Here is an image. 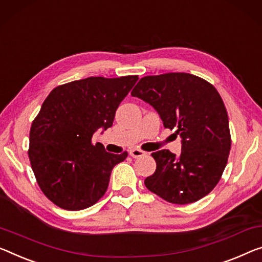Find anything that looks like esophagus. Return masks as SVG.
I'll list each match as a JSON object with an SVG mask.
<instances>
[{"label":"esophagus","instance_id":"obj_1","mask_svg":"<svg viewBox=\"0 0 262 262\" xmlns=\"http://www.w3.org/2000/svg\"><path fill=\"white\" fill-rule=\"evenodd\" d=\"M130 156L132 158H140V157L145 156V152L139 150V148H132V150H130Z\"/></svg>","mask_w":262,"mask_h":262}]
</instances>
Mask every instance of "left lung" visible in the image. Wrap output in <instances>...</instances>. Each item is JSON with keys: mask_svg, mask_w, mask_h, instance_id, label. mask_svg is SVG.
I'll list each match as a JSON object with an SVG mask.
<instances>
[{"mask_svg": "<svg viewBox=\"0 0 262 262\" xmlns=\"http://www.w3.org/2000/svg\"><path fill=\"white\" fill-rule=\"evenodd\" d=\"M131 95L156 108L164 126L182 137V154L154 152L155 173L147 190L172 204L186 205L207 195L223 176L231 151L228 116L219 92L186 72L145 76Z\"/></svg>", "mask_w": 262, "mask_h": 262, "instance_id": "left-lung-1", "label": "left lung"}]
</instances>
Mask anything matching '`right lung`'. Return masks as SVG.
Returning <instances> with one entry per match:
<instances>
[{"instance_id":"add662e5","label":"right lung","mask_w":262,"mask_h":262,"mask_svg":"<svg viewBox=\"0 0 262 262\" xmlns=\"http://www.w3.org/2000/svg\"><path fill=\"white\" fill-rule=\"evenodd\" d=\"M137 80L136 75L88 77L55 88L44 100L31 124L28 156L39 188L58 207L84 210L105 194L112 168L127 152L108 154L91 139L112 126Z\"/></svg>"}]
</instances>
